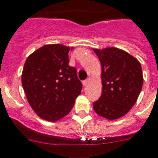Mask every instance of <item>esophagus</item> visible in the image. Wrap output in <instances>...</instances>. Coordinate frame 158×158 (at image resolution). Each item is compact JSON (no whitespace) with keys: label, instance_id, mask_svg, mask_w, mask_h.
Listing matches in <instances>:
<instances>
[{"label":"esophagus","instance_id":"esophagus-1","mask_svg":"<svg viewBox=\"0 0 158 158\" xmlns=\"http://www.w3.org/2000/svg\"><path fill=\"white\" fill-rule=\"evenodd\" d=\"M89 79H86V80L83 81V85H84V86H86V85H88V83H89Z\"/></svg>","mask_w":158,"mask_h":158}]
</instances>
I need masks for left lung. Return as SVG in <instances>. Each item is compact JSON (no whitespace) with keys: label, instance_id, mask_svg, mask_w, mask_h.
<instances>
[{"label":"left lung","instance_id":"8db88e82","mask_svg":"<svg viewBox=\"0 0 158 158\" xmlns=\"http://www.w3.org/2000/svg\"><path fill=\"white\" fill-rule=\"evenodd\" d=\"M102 67L103 90L93 108L100 117L118 119L136 103L143 86V72L137 59L124 50L108 47L94 49Z\"/></svg>","mask_w":158,"mask_h":158}]
</instances>
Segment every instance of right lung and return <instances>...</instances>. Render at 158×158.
Masks as SVG:
<instances>
[{
	"label": "right lung",
	"mask_w": 158,
	"mask_h": 158,
	"mask_svg": "<svg viewBox=\"0 0 158 158\" xmlns=\"http://www.w3.org/2000/svg\"><path fill=\"white\" fill-rule=\"evenodd\" d=\"M73 48L60 44L45 45L27 57L22 73V85L34 112L48 122L69 114L82 85L77 69L69 65Z\"/></svg>",
	"instance_id": "right-lung-1"
}]
</instances>
